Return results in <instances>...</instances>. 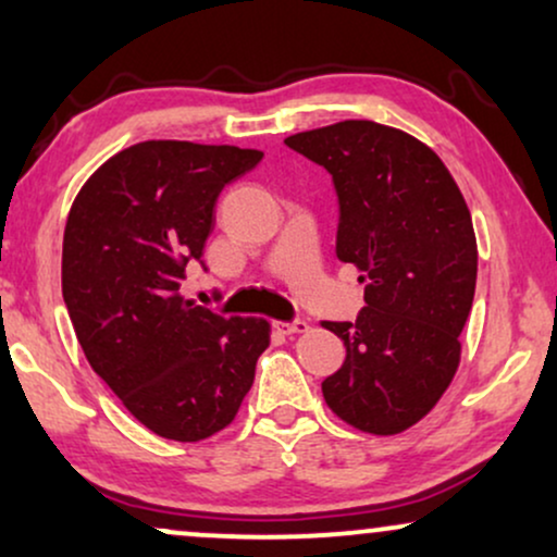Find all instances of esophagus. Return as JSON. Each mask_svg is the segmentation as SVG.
<instances>
[{
  "label": "esophagus",
  "mask_w": 557,
  "mask_h": 557,
  "mask_svg": "<svg viewBox=\"0 0 557 557\" xmlns=\"http://www.w3.org/2000/svg\"><path fill=\"white\" fill-rule=\"evenodd\" d=\"M273 330L281 334H301L309 330V324L301 322V319H296V322H273Z\"/></svg>",
  "instance_id": "1"
}]
</instances>
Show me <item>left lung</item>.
Masks as SVG:
<instances>
[{"label":"left lung","mask_w":557,"mask_h":557,"mask_svg":"<svg viewBox=\"0 0 557 557\" xmlns=\"http://www.w3.org/2000/svg\"><path fill=\"white\" fill-rule=\"evenodd\" d=\"M284 144L330 172L337 258L368 281L355 322H322L347 349L322 383L326 406L360 431H406L459 368L476 288L467 202L436 151L375 121H339Z\"/></svg>","instance_id":"obj_1"}]
</instances>
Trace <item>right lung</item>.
Wrapping results in <instances>:
<instances>
[{"instance_id": "obj_1", "label": "right lung", "mask_w": 557, "mask_h": 557, "mask_svg": "<svg viewBox=\"0 0 557 557\" xmlns=\"http://www.w3.org/2000/svg\"><path fill=\"white\" fill-rule=\"evenodd\" d=\"M258 149L141 141L94 172L63 238V299L96 375L157 436L208 438L238 413L269 347L265 319L223 317L180 296L202 263L225 185Z\"/></svg>"}]
</instances>
